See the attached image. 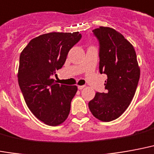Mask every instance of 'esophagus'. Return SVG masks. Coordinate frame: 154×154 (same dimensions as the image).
Wrapping results in <instances>:
<instances>
[{
  "label": "esophagus",
  "mask_w": 154,
  "mask_h": 154,
  "mask_svg": "<svg viewBox=\"0 0 154 154\" xmlns=\"http://www.w3.org/2000/svg\"><path fill=\"white\" fill-rule=\"evenodd\" d=\"M84 87H85V86H77V88L79 89V90H82Z\"/></svg>",
  "instance_id": "34e87169"
}]
</instances>
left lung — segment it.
I'll return each instance as SVG.
<instances>
[{"label":"left lung","instance_id":"8db88e82","mask_svg":"<svg viewBox=\"0 0 154 154\" xmlns=\"http://www.w3.org/2000/svg\"><path fill=\"white\" fill-rule=\"evenodd\" d=\"M100 44V72L107 75L105 93L97 92L88 103L94 117L103 122L119 118L135 95L140 71L133 45L113 28L93 30Z\"/></svg>","mask_w":154,"mask_h":154}]
</instances>
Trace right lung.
Here are the masks:
<instances>
[{
  "mask_svg": "<svg viewBox=\"0 0 154 154\" xmlns=\"http://www.w3.org/2000/svg\"><path fill=\"white\" fill-rule=\"evenodd\" d=\"M81 38L78 32L43 34L31 40L20 54L19 87L28 109L46 125L58 126L68 117L77 86L57 84L51 76Z\"/></svg>",
  "mask_w": 154,
  "mask_h": 154,
  "instance_id": "obj_1",
  "label": "right lung"
}]
</instances>
